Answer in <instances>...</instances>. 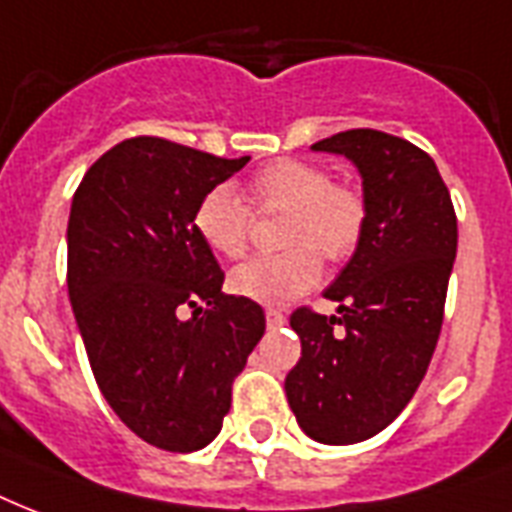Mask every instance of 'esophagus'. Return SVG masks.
I'll list each match as a JSON object with an SVG mask.
<instances>
[{"label": "esophagus", "mask_w": 512, "mask_h": 512, "mask_svg": "<svg viewBox=\"0 0 512 512\" xmlns=\"http://www.w3.org/2000/svg\"><path fill=\"white\" fill-rule=\"evenodd\" d=\"M285 323V315L280 310H275V307H269L267 310V326L269 328H280Z\"/></svg>", "instance_id": "obj_1"}]
</instances>
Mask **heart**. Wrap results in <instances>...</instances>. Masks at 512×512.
I'll return each instance as SVG.
<instances>
[{"label": "heart", "mask_w": 512, "mask_h": 512, "mask_svg": "<svg viewBox=\"0 0 512 512\" xmlns=\"http://www.w3.org/2000/svg\"><path fill=\"white\" fill-rule=\"evenodd\" d=\"M251 205L261 213H288L283 243L288 251L256 256L229 275V288L259 304H288L307 293L323 275V261L350 259L366 235L368 202L358 186L331 181L323 165L310 160H277L248 184ZM192 227L205 248L224 259L248 251L251 208L232 184H216L194 208Z\"/></svg>", "instance_id": "heart-1"}]
</instances>
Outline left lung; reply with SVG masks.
<instances>
[{
    "instance_id": "1",
    "label": "left lung",
    "mask_w": 512,
    "mask_h": 512,
    "mask_svg": "<svg viewBox=\"0 0 512 512\" xmlns=\"http://www.w3.org/2000/svg\"><path fill=\"white\" fill-rule=\"evenodd\" d=\"M312 149L358 168L368 221L326 291L339 315H291L301 358L285 395L312 441L350 446L382 433L425 379L457 256V213L433 157L411 141L358 128Z\"/></svg>"
}]
</instances>
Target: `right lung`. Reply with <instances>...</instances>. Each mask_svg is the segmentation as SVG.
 <instances>
[{
	"label": "right lung",
	"mask_w": 512,
	"mask_h": 512,
	"mask_svg": "<svg viewBox=\"0 0 512 512\" xmlns=\"http://www.w3.org/2000/svg\"><path fill=\"white\" fill-rule=\"evenodd\" d=\"M248 160L128 138L71 200L66 283L87 360L114 414L157 449L189 454L219 435L264 336V310L221 291L224 272L192 227L202 194Z\"/></svg>",
	"instance_id": "add662e5"
}]
</instances>
